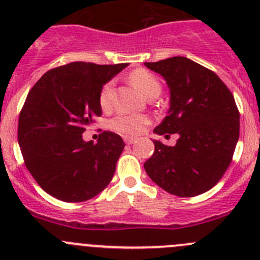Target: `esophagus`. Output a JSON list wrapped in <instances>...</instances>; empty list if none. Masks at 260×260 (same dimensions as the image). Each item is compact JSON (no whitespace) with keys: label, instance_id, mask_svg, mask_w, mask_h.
<instances>
[{"label":"esophagus","instance_id":"esophagus-1","mask_svg":"<svg viewBox=\"0 0 260 260\" xmlns=\"http://www.w3.org/2000/svg\"><path fill=\"white\" fill-rule=\"evenodd\" d=\"M124 142L127 145H132V143L136 142V138L135 137H124Z\"/></svg>","mask_w":260,"mask_h":260}]
</instances>
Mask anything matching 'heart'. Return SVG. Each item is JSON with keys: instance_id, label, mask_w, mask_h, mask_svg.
Wrapping results in <instances>:
<instances>
[{"instance_id": "obj_1", "label": "heart", "mask_w": 260, "mask_h": 260, "mask_svg": "<svg viewBox=\"0 0 260 260\" xmlns=\"http://www.w3.org/2000/svg\"><path fill=\"white\" fill-rule=\"evenodd\" d=\"M131 83L140 93H142L146 98L159 94L161 84L158 79L147 72L145 69H137L129 75ZM99 104L104 111H108L113 104V83L109 81L102 88L99 93ZM148 124V119L145 115L133 114H119L111 122V127L115 132L124 136H137L145 131V127Z\"/></svg>"}]
</instances>
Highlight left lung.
<instances>
[{
    "mask_svg": "<svg viewBox=\"0 0 260 260\" xmlns=\"http://www.w3.org/2000/svg\"><path fill=\"white\" fill-rule=\"evenodd\" d=\"M170 88V109L154 133L176 145L153 141L145 162L149 179L172 195L192 198L214 187L233 159L239 140L240 114L224 81L208 68L183 56L145 62Z\"/></svg>",
    "mask_w": 260,
    "mask_h": 260,
    "instance_id": "8db88e82",
    "label": "left lung"
}]
</instances>
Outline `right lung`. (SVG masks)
<instances>
[{
    "mask_svg": "<svg viewBox=\"0 0 260 260\" xmlns=\"http://www.w3.org/2000/svg\"><path fill=\"white\" fill-rule=\"evenodd\" d=\"M127 65L70 62L46 72L28 91L17 140L26 167L49 195L81 203L111 182L123 140L111 131L101 133L96 143L81 135L102 115L103 85Z\"/></svg>",
    "mask_w": 260,
    "mask_h": 260,
    "instance_id": "add662e5",
    "label": "right lung"
}]
</instances>
